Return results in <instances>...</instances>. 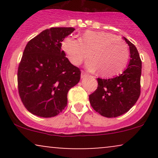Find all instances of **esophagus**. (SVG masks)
I'll use <instances>...</instances> for the list:
<instances>
[{
	"label": "esophagus",
	"mask_w": 158,
	"mask_h": 158,
	"mask_svg": "<svg viewBox=\"0 0 158 158\" xmlns=\"http://www.w3.org/2000/svg\"><path fill=\"white\" fill-rule=\"evenodd\" d=\"M88 77V74L85 73V71H83V70H81V79H83V78Z\"/></svg>",
	"instance_id": "esophagus-1"
}]
</instances>
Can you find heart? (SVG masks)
Masks as SVG:
<instances>
[{
    "instance_id": "1",
    "label": "heart",
    "mask_w": 158,
    "mask_h": 158,
    "mask_svg": "<svg viewBox=\"0 0 158 158\" xmlns=\"http://www.w3.org/2000/svg\"><path fill=\"white\" fill-rule=\"evenodd\" d=\"M61 49L69 61L80 64L89 56L86 68L103 77L120 73L129 59V50L123 39L107 32L86 31L78 39L68 36L61 42Z\"/></svg>"
}]
</instances>
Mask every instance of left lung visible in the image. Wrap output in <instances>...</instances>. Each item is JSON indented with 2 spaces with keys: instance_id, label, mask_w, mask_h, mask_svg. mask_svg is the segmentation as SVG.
I'll return each mask as SVG.
<instances>
[{
  "instance_id": "left-lung-1",
  "label": "left lung",
  "mask_w": 158,
  "mask_h": 158,
  "mask_svg": "<svg viewBox=\"0 0 158 158\" xmlns=\"http://www.w3.org/2000/svg\"><path fill=\"white\" fill-rule=\"evenodd\" d=\"M130 61L122 73L112 79L98 78L97 89L89 96L92 108L103 117H117L128 111L140 95L142 61L136 47L126 38Z\"/></svg>"
}]
</instances>
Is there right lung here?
I'll use <instances>...</instances> for the list:
<instances>
[{"label":"right lung","instance_id":"right-lung-1","mask_svg":"<svg viewBox=\"0 0 158 158\" xmlns=\"http://www.w3.org/2000/svg\"><path fill=\"white\" fill-rule=\"evenodd\" d=\"M73 27H52L30 40L18 69L20 98L27 110L52 117L68 104V90L80 80L81 71L70 62L61 42Z\"/></svg>","mask_w":158,"mask_h":158}]
</instances>
